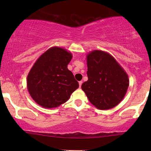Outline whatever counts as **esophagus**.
<instances>
[{
	"label": "esophagus",
	"instance_id": "obj_1",
	"mask_svg": "<svg viewBox=\"0 0 151 151\" xmlns=\"http://www.w3.org/2000/svg\"><path fill=\"white\" fill-rule=\"evenodd\" d=\"M82 84V81H79V86H80V88L81 87Z\"/></svg>",
	"mask_w": 151,
	"mask_h": 151
}]
</instances>
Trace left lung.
<instances>
[{
	"mask_svg": "<svg viewBox=\"0 0 151 151\" xmlns=\"http://www.w3.org/2000/svg\"><path fill=\"white\" fill-rule=\"evenodd\" d=\"M88 80L82 89L91 104L100 110L116 106L124 98L129 79L110 53L94 50L86 55Z\"/></svg>",
	"mask_w": 151,
	"mask_h": 151,
	"instance_id": "left-lung-1",
	"label": "left lung"
}]
</instances>
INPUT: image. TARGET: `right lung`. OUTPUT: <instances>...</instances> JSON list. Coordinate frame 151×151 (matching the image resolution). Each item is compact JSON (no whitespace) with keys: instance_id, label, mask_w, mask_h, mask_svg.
Segmentation results:
<instances>
[{"instance_id":"1","label":"right lung","mask_w":151,"mask_h":151,"mask_svg":"<svg viewBox=\"0 0 151 151\" xmlns=\"http://www.w3.org/2000/svg\"><path fill=\"white\" fill-rule=\"evenodd\" d=\"M72 57L65 49L53 47L33 65L27 78V86L38 105L46 109L59 106L79 87L73 73L67 68Z\"/></svg>"}]
</instances>
